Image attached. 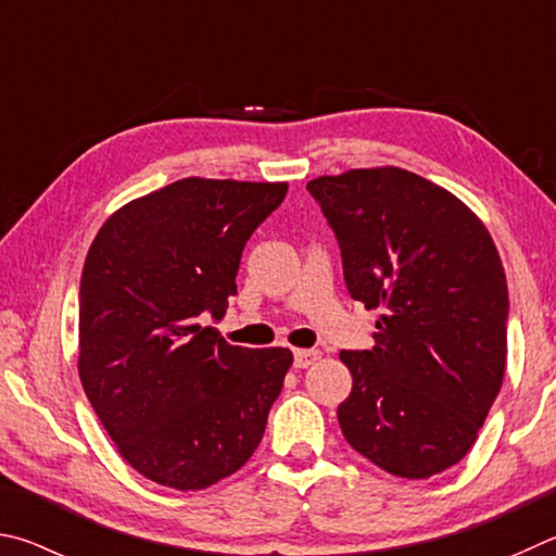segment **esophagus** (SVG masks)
<instances>
[{
  "mask_svg": "<svg viewBox=\"0 0 556 556\" xmlns=\"http://www.w3.org/2000/svg\"><path fill=\"white\" fill-rule=\"evenodd\" d=\"M319 358H323V352H317V349H295V354H293L295 368L313 366L315 362H319Z\"/></svg>",
  "mask_w": 556,
  "mask_h": 556,
  "instance_id": "obj_1",
  "label": "esophagus"
}]
</instances>
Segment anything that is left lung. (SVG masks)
<instances>
[{
	"mask_svg": "<svg viewBox=\"0 0 556 556\" xmlns=\"http://www.w3.org/2000/svg\"><path fill=\"white\" fill-rule=\"evenodd\" d=\"M342 249L349 295L381 309L376 346L342 352L354 386L346 442L401 479H430L471 450L501 391L508 283L483 222L410 170L356 168L307 182Z\"/></svg>",
	"mask_w": 556,
	"mask_h": 556,
	"instance_id": "1",
	"label": "left lung"
}]
</instances>
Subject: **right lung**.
Returning <instances> with one entry per match:
<instances>
[{
	"label": "right lung",
	"mask_w": 556,
	"mask_h": 556,
	"mask_svg": "<svg viewBox=\"0 0 556 556\" xmlns=\"http://www.w3.org/2000/svg\"><path fill=\"white\" fill-rule=\"evenodd\" d=\"M288 182L182 178L116 210L80 278L85 395L124 462L202 491L256 452L293 352L243 349L202 323L237 295L241 251Z\"/></svg>",
	"instance_id": "1"
}]
</instances>
